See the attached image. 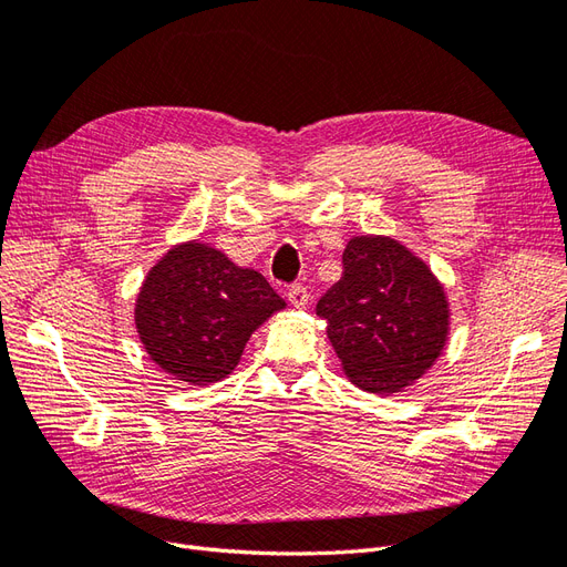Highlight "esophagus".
Returning <instances> with one entry per match:
<instances>
[{
  "instance_id": "34e87169",
  "label": "esophagus",
  "mask_w": 567,
  "mask_h": 567,
  "mask_svg": "<svg viewBox=\"0 0 567 567\" xmlns=\"http://www.w3.org/2000/svg\"><path fill=\"white\" fill-rule=\"evenodd\" d=\"M288 300L293 307H298V310H302V307L310 302V293H307V288L300 286V284H293L288 288Z\"/></svg>"
}]
</instances>
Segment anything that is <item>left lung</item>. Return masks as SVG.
Wrapping results in <instances>:
<instances>
[{"mask_svg":"<svg viewBox=\"0 0 567 567\" xmlns=\"http://www.w3.org/2000/svg\"><path fill=\"white\" fill-rule=\"evenodd\" d=\"M348 379L390 394L419 381L450 331L444 288L423 260L388 236H354L342 277L317 302Z\"/></svg>","mask_w":567,"mask_h":567,"instance_id":"8db88e82","label":"left lung"}]
</instances>
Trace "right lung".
Wrapping results in <instances>:
<instances>
[{
    "label": "right lung",
    "instance_id": "add662e5",
    "mask_svg": "<svg viewBox=\"0 0 567 567\" xmlns=\"http://www.w3.org/2000/svg\"><path fill=\"white\" fill-rule=\"evenodd\" d=\"M284 307L260 271L188 241L148 271L134 321L163 371L182 383L208 385L236 369L250 333Z\"/></svg>",
    "mask_w": 567,
    "mask_h": 567
}]
</instances>
